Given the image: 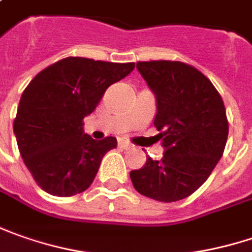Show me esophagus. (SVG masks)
I'll return each mask as SVG.
<instances>
[{
	"mask_svg": "<svg viewBox=\"0 0 252 252\" xmlns=\"http://www.w3.org/2000/svg\"><path fill=\"white\" fill-rule=\"evenodd\" d=\"M118 147L123 148V149H129L131 145H129L128 142H126V141H118Z\"/></svg>",
	"mask_w": 252,
	"mask_h": 252,
	"instance_id": "esophagus-1",
	"label": "esophagus"
}]
</instances>
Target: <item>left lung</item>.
Instances as JSON below:
<instances>
[{
    "label": "left lung",
    "instance_id": "left-lung-1",
    "mask_svg": "<svg viewBox=\"0 0 252 252\" xmlns=\"http://www.w3.org/2000/svg\"><path fill=\"white\" fill-rule=\"evenodd\" d=\"M138 71L155 95L154 126L163 155L148 157L131 170L135 190L158 202H178L210 176L224 151L228 123L223 100L212 82L182 62H138Z\"/></svg>",
    "mask_w": 252,
    "mask_h": 252
}]
</instances>
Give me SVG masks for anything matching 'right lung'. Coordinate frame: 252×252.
<instances>
[{"label": "right lung", "mask_w": 252, "mask_h": 252, "mask_svg": "<svg viewBox=\"0 0 252 252\" xmlns=\"http://www.w3.org/2000/svg\"><path fill=\"white\" fill-rule=\"evenodd\" d=\"M134 67V63L66 58L28 84L14 134L24 163L46 193L67 197L93 183L101 159L117 147V139H93L83 129V118L93 113L111 84Z\"/></svg>", "instance_id": "add662e5"}]
</instances>
